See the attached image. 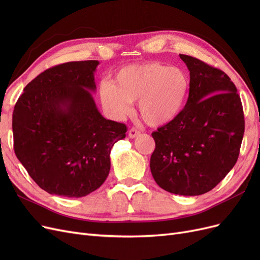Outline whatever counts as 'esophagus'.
<instances>
[{
    "label": "esophagus",
    "mask_w": 260,
    "mask_h": 260,
    "mask_svg": "<svg viewBox=\"0 0 260 260\" xmlns=\"http://www.w3.org/2000/svg\"><path fill=\"white\" fill-rule=\"evenodd\" d=\"M128 136H129V138H131V139H135V138H137L138 136H140V131H139L138 129H136V128H131V129L129 130V132H128Z\"/></svg>",
    "instance_id": "1"
}]
</instances>
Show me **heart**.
Instances as JSON below:
<instances>
[{"label": "heart", "instance_id": "obj_1", "mask_svg": "<svg viewBox=\"0 0 260 260\" xmlns=\"http://www.w3.org/2000/svg\"><path fill=\"white\" fill-rule=\"evenodd\" d=\"M190 92V78L183 69L158 61L124 66L118 70L115 83L104 80L99 98L104 111L115 119L130 114L139 101V112L145 122L164 125L182 113Z\"/></svg>", "mask_w": 260, "mask_h": 260}]
</instances>
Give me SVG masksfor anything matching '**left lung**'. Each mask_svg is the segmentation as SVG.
Masks as SVG:
<instances>
[{
    "label": "left lung",
    "mask_w": 260,
    "mask_h": 260,
    "mask_svg": "<svg viewBox=\"0 0 260 260\" xmlns=\"http://www.w3.org/2000/svg\"><path fill=\"white\" fill-rule=\"evenodd\" d=\"M190 72L185 107L152 133V176L165 191L195 196L212 190L238 160L244 114L238 90L222 70L180 54Z\"/></svg>",
    "instance_id": "1"
}]
</instances>
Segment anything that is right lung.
Masks as SVG:
<instances>
[{
    "instance_id": "add662e5",
    "label": "right lung",
    "mask_w": 260,
    "mask_h": 260,
    "mask_svg": "<svg viewBox=\"0 0 260 260\" xmlns=\"http://www.w3.org/2000/svg\"><path fill=\"white\" fill-rule=\"evenodd\" d=\"M99 60L69 61L29 82L13 112L14 151L42 190L65 198L95 191L125 124L105 119L92 93Z\"/></svg>"
}]
</instances>
